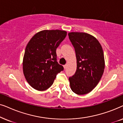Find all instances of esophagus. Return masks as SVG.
<instances>
[{"label":"esophagus","instance_id":"obj_1","mask_svg":"<svg viewBox=\"0 0 123 123\" xmlns=\"http://www.w3.org/2000/svg\"><path fill=\"white\" fill-rule=\"evenodd\" d=\"M64 69H65V68H67V65H66V64H65V65H64Z\"/></svg>","mask_w":123,"mask_h":123}]
</instances>
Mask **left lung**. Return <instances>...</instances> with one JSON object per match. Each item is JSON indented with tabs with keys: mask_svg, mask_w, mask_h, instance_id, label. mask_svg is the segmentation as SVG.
I'll use <instances>...</instances> for the list:
<instances>
[{
	"mask_svg": "<svg viewBox=\"0 0 123 123\" xmlns=\"http://www.w3.org/2000/svg\"><path fill=\"white\" fill-rule=\"evenodd\" d=\"M68 36L77 58L76 72L69 78L70 88L77 95H85L96 86L103 74V50L98 40L88 33L70 32Z\"/></svg>",
	"mask_w": 123,
	"mask_h": 123,
	"instance_id": "obj_1",
	"label": "left lung"
}]
</instances>
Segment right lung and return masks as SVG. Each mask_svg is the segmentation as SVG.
I'll return each mask as SVG.
<instances>
[{"label":"right lung","instance_id":"right-lung-1","mask_svg":"<svg viewBox=\"0 0 123 123\" xmlns=\"http://www.w3.org/2000/svg\"><path fill=\"white\" fill-rule=\"evenodd\" d=\"M67 36L62 30H43L36 33L27 45L23 71L31 86L45 91L51 86L56 75L64 70L56 59V48Z\"/></svg>","mask_w":123,"mask_h":123}]
</instances>
